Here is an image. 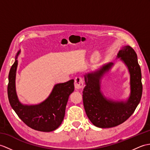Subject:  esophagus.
<instances>
[{"mask_svg": "<svg viewBox=\"0 0 150 150\" xmlns=\"http://www.w3.org/2000/svg\"><path fill=\"white\" fill-rule=\"evenodd\" d=\"M74 84L75 89H80L83 88V82L82 76H76L75 79Z\"/></svg>", "mask_w": 150, "mask_h": 150, "instance_id": "esophagus-1", "label": "esophagus"}]
</instances>
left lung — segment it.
<instances>
[{
	"label": "left lung",
	"mask_w": 150,
	"mask_h": 150,
	"mask_svg": "<svg viewBox=\"0 0 150 150\" xmlns=\"http://www.w3.org/2000/svg\"><path fill=\"white\" fill-rule=\"evenodd\" d=\"M117 57H121L127 66L130 74L131 93L126 102L107 100L101 93L100 80L112 63L104 65L99 70L85 75L83 107L89 120L97 127L111 128L123 123L134 112L141 99V71L135 50L128 45L123 47L117 54Z\"/></svg>",
	"instance_id": "left-lung-1"
}]
</instances>
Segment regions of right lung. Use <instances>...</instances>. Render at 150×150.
I'll use <instances>...</instances> for the list:
<instances>
[{
    "label": "right lung",
    "instance_id": "add662e5",
    "mask_svg": "<svg viewBox=\"0 0 150 150\" xmlns=\"http://www.w3.org/2000/svg\"><path fill=\"white\" fill-rule=\"evenodd\" d=\"M17 64L16 58L9 73L8 96L13 109L24 123L34 130L48 132L57 129L64 120L69 96L74 91V80L55 85L48 98L39 105H23L17 98L15 90Z\"/></svg>",
    "mask_w": 150,
    "mask_h": 150
}]
</instances>
